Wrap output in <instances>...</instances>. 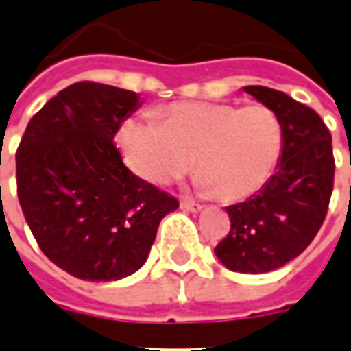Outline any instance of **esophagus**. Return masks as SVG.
I'll use <instances>...</instances> for the list:
<instances>
[{
  "label": "esophagus",
  "instance_id": "34e87169",
  "mask_svg": "<svg viewBox=\"0 0 351 351\" xmlns=\"http://www.w3.org/2000/svg\"><path fill=\"white\" fill-rule=\"evenodd\" d=\"M184 210H190V213H199V210H203V205L201 203H195V201H191V199H182V203H180Z\"/></svg>",
  "mask_w": 351,
  "mask_h": 351
}]
</instances>
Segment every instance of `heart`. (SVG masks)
Instances as JSON below:
<instances>
[{
  "label": "heart",
  "mask_w": 351,
  "mask_h": 351,
  "mask_svg": "<svg viewBox=\"0 0 351 351\" xmlns=\"http://www.w3.org/2000/svg\"><path fill=\"white\" fill-rule=\"evenodd\" d=\"M161 120L130 118L118 131L128 167L154 186L190 171L197 186L221 199H243L261 188L284 150V125L265 103H173Z\"/></svg>",
  "instance_id": "1"
}]
</instances>
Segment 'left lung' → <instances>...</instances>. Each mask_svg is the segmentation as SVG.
I'll return each instance as SVG.
<instances>
[{
    "label": "left lung",
    "instance_id": "obj_1",
    "mask_svg": "<svg viewBox=\"0 0 351 351\" xmlns=\"http://www.w3.org/2000/svg\"><path fill=\"white\" fill-rule=\"evenodd\" d=\"M244 92L280 116L284 150L263 188L228 206L231 231L214 252L231 271L259 274L286 265L314 241L331 201L335 158L331 133L316 110L272 88Z\"/></svg>",
    "mask_w": 351,
    "mask_h": 351
}]
</instances>
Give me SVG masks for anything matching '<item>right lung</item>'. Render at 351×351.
Returning a JSON list of instances; mask_svg holds the SVG:
<instances>
[{
    "label": "right lung",
    "instance_id": "right-lung-1",
    "mask_svg": "<svg viewBox=\"0 0 351 351\" xmlns=\"http://www.w3.org/2000/svg\"><path fill=\"white\" fill-rule=\"evenodd\" d=\"M130 90L75 82L47 101L16 150V191L43 254L88 282L145 265L163 216L178 201L123 165L114 135L137 110Z\"/></svg>",
    "mask_w": 351,
    "mask_h": 351
}]
</instances>
